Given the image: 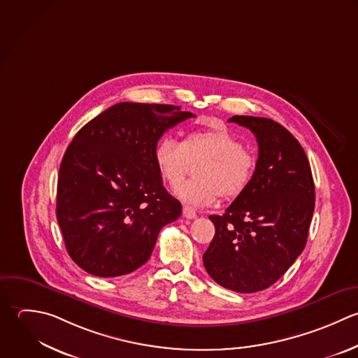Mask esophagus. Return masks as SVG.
<instances>
[{"mask_svg": "<svg viewBox=\"0 0 358 358\" xmlns=\"http://www.w3.org/2000/svg\"><path fill=\"white\" fill-rule=\"evenodd\" d=\"M182 215H184V217H187V219H194V217H196L195 209H194L192 206H188V205H185V206L182 208Z\"/></svg>", "mask_w": 358, "mask_h": 358, "instance_id": "esophagus-1", "label": "esophagus"}]
</instances>
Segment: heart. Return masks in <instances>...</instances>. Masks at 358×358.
Wrapping results in <instances>:
<instances>
[{"label": "heart", "mask_w": 358, "mask_h": 358, "mask_svg": "<svg viewBox=\"0 0 358 358\" xmlns=\"http://www.w3.org/2000/svg\"><path fill=\"white\" fill-rule=\"evenodd\" d=\"M205 158L196 180L179 182L191 161ZM156 169L162 180L176 187V195L191 205L206 206L216 202L219 195L231 199L240 196L251 184L257 157L243 146V142L224 127L191 129L182 142L163 136L153 152Z\"/></svg>", "instance_id": "heart-1"}]
</instances>
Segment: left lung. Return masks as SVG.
Returning <instances> with one entry per match:
<instances>
[{
    "mask_svg": "<svg viewBox=\"0 0 358 358\" xmlns=\"http://www.w3.org/2000/svg\"><path fill=\"white\" fill-rule=\"evenodd\" d=\"M258 142L248 188L222 216L203 254L209 276L237 293H257L276 283L303 252L315 208L311 166L300 142L279 122L234 115Z\"/></svg>",
    "mask_w": 358,
    "mask_h": 358,
    "instance_id": "8db88e82",
    "label": "left lung"
}]
</instances>
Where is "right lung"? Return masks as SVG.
I'll return each instance as SVG.
<instances>
[{
    "mask_svg": "<svg viewBox=\"0 0 358 358\" xmlns=\"http://www.w3.org/2000/svg\"><path fill=\"white\" fill-rule=\"evenodd\" d=\"M178 106L117 103L83 125L62 157L57 220L85 272L115 278L141 268L181 203L163 187L153 152L163 134L195 117Z\"/></svg>",
    "mask_w": 358,
    "mask_h": 358,
    "instance_id": "obj_1",
    "label": "right lung"
}]
</instances>
